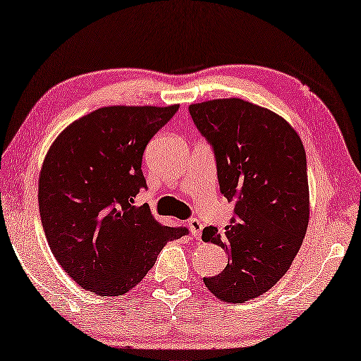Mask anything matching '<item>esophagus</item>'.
<instances>
[{
    "label": "esophagus",
    "mask_w": 361,
    "mask_h": 361,
    "mask_svg": "<svg viewBox=\"0 0 361 361\" xmlns=\"http://www.w3.org/2000/svg\"><path fill=\"white\" fill-rule=\"evenodd\" d=\"M188 229L195 239H200L201 237V231H202V223L198 219H192L188 220Z\"/></svg>",
    "instance_id": "1"
}]
</instances>
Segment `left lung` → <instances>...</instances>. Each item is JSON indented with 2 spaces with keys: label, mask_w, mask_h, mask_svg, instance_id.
I'll return each mask as SVG.
<instances>
[{
  "label": "left lung",
  "mask_w": 361,
  "mask_h": 361,
  "mask_svg": "<svg viewBox=\"0 0 361 361\" xmlns=\"http://www.w3.org/2000/svg\"><path fill=\"white\" fill-rule=\"evenodd\" d=\"M198 130L214 146L221 193L235 201L224 233L202 229L221 247L228 265L204 278L226 303L265 294L289 270L310 220L307 155L289 122L269 108L229 97L188 106Z\"/></svg>",
  "instance_id": "1"
}]
</instances>
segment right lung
Masks as SVG:
<instances>
[{
	"label": "right lung",
	"mask_w": 361,
	"mask_h": 361,
	"mask_svg": "<svg viewBox=\"0 0 361 361\" xmlns=\"http://www.w3.org/2000/svg\"><path fill=\"white\" fill-rule=\"evenodd\" d=\"M179 110L113 105L73 121L53 141L39 174V210L61 267L86 290L118 297L154 267L168 242L187 234L133 206L146 187L142 152Z\"/></svg>",
	"instance_id": "1"
}]
</instances>
